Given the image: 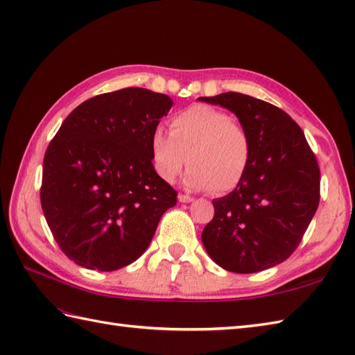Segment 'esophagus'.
Returning <instances> with one entry per match:
<instances>
[{"label":"esophagus","mask_w":355,"mask_h":355,"mask_svg":"<svg viewBox=\"0 0 355 355\" xmlns=\"http://www.w3.org/2000/svg\"><path fill=\"white\" fill-rule=\"evenodd\" d=\"M178 201L180 202H192L193 198L189 196V195H178Z\"/></svg>","instance_id":"esophagus-1"}]
</instances>
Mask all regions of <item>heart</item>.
Here are the masks:
<instances>
[{
    "label": "heart",
    "instance_id": "1",
    "mask_svg": "<svg viewBox=\"0 0 355 355\" xmlns=\"http://www.w3.org/2000/svg\"><path fill=\"white\" fill-rule=\"evenodd\" d=\"M171 135L157 128L150 139L153 169L163 181L174 183L191 164L184 178L192 191L227 193L248 172L252 144L241 122L224 110L193 104L171 119Z\"/></svg>",
    "mask_w": 355,
    "mask_h": 355
}]
</instances>
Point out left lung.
I'll list each match as a JSON object with an SVG mask.
<instances>
[{"label":"left lung","mask_w":355,"mask_h":355,"mask_svg":"<svg viewBox=\"0 0 355 355\" xmlns=\"http://www.w3.org/2000/svg\"><path fill=\"white\" fill-rule=\"evenodd\" d=\"M200 101L225 107L248 130L252 155L242 183L213 200L202 245L225 270L252 274L289 259L319 205L315 154L289 114L250 95L225 92Z\"/></svg>","instance_id":"8db88e82"}]
</instances>
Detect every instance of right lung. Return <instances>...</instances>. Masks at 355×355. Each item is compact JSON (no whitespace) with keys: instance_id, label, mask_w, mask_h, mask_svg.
I'll use <instances>...</instances> for the list:
<instances>
[{"instance_id":"add662e5","label":"right lung","mask_w":355,"mask_h":355,"mask_svg":"<svg viewBox=\"0 0 355 355\" xmlns=\"http://www.w3.org/2000/svg\"><path fill=\"white\" fill-rule=\"evenodd\" d=\"M168 95L127 87L73 109L48 145L40 204L78 266L116 270L142 255L177 192L153 169L150 139Z\"/></svg>"}]
</instances>
